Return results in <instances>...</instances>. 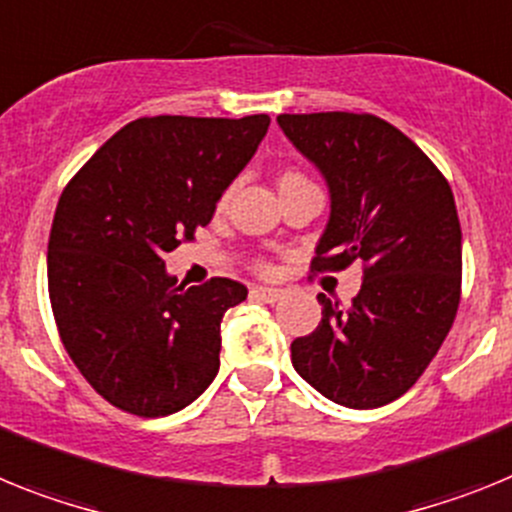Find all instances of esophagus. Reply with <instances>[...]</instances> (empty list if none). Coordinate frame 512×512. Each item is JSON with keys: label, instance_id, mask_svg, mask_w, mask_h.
<instances>
[{"label": "esophagus", "instance_id": "obj_1", "mask_svg": "<svg viewBox=\"0 0 512 512\" xmlns=\"http://www.w3.org/2000/svg\"><path fill=\"white\" fill-rule=\"evenodd\" d=\"M252 299L265 301V304H275V301H278V299H283V288L255 286V288H252Z\"/></svg>", "mask_w": 512, "mask_h": 512}]
</instances>
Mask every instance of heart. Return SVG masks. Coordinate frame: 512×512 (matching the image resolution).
<instances>
[{"instance_id":"obj_1","label":"heart","mask_w":512,"mask_h":512,"mask_svg":"<svg viewBox=\"0 0 512 512\" xmlns=\"http://www.w3.org/2000/svg\"><path fill=\"white\" fill-rule=\"evenodd\" d=\"M286 177H299V175H286ZM286 177H283V180H286Z\"/></svg>"}]
</instances>
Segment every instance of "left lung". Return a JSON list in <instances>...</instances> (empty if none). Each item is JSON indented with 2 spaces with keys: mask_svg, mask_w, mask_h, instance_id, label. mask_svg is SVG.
I'll use <instances>...</instances> for the list:
<instances>
[{
  "mask_svg": "<svg viewBox=\"0 0 512 512\" xmlns=\"http://www.w3.org/2000/svg\"><path fill=\"white\" fill-rule=\"evenodd\" d=\"M278 126L330 190L311 265L363 270L348 309L319 293L322 322L291 342V363L330 402L373 410L420 379L459 309L453 193L420 146L376 115H278Z\"/></svg>",
  "mask_w": 512,
  "mask_h": 512,
  "instance_id": "1",
  "label": "left lung"
}]
</instances>
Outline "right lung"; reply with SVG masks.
I'll use <instances>...</instances> for the list:
<instances>
[{"instance_id":"1","label":"right lung","mask_w":512,"mask_h":512,"mask_svg":"<svg viewBox=\"0 0 512 512\" xmlns=\"http://www.w3.org/2000/svg\"><path fill=\"white\" fill-rule=\"evenodd\" d=\"M268 126V115L139 118L61 193L48 239L53 317L74 366L115 407L172 415L216 379L221 319L247 288L177 286L164 255L213 219Z\"/></svg>"}]
</instances>
